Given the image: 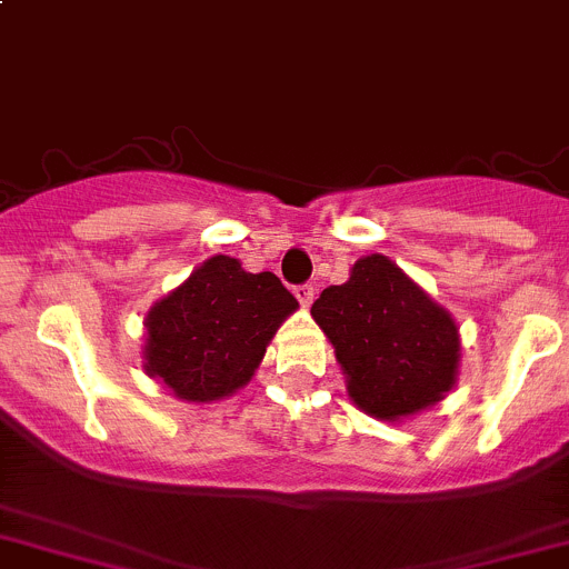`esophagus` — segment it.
<instances>
[{
  "mask_svg": "<svg viewBox=\"0 0 569 569\" xmlns=\"http://www.w3.org/2000/svg\"><path fill=\"white\" fill-rule=\"evenodd\" d=\"M313 295H317V289H313L311 283H302V286H295V297L300 300L302 308H308L313 302Z\"/></svg>",
  "mask_w": 569,
  "mask_h": 569,
  "instance_id": "obj_1",
  "label": "esophagus"
}]
</instances>
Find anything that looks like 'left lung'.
Returning <instances> with one entry per match:
<instances>
[{"label":"left lung","instance_id":"8db88e82","mask_svg":"<svg viewBox=\"0 0 569 569\" xmlns=\"http://www.w3.org/2000/svg\"><path fill=\"white\" fill-rule=\"evenodd\" d=\"M311 317L333 345L347 395L369 417H413L456 386V319L380 252L358 258L347 283L325 289Z\"/></svg>","mask_w":569,"mask_h":569}]
</instances>
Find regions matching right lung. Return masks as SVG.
I'll return each mask as SVG.
<instances>
[{"label":"right lung","instance_id":"1","mask_svg":"<svg viewBox=\"0 0 569 569\" xmlns=\"http://www.w3.org/2000/svg\"><path fill=\"white\" fill-rule=\"evenodd\" d=\"M297 300L272 272L208 258L144 319V369L189 402L230 397L250 383L267 345Z\"/></svg>","mask_w":569,"mask_h":569}]
</instances>
